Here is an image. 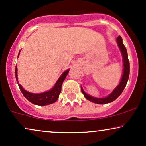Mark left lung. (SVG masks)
<instances>
[{
    "label": "left lung",
    "instance_id": "left-lung-1",
    "mask_svg": "<svg viewBox=\"0 0 146 146\" xmlns=\"http://www.w3.org/2000/svg\"><path fill=\"white\" fill-rule=\"evenodd\" d=\"M117 43L123 57V71L121 81L119 83L118 86L113 90V92L110 94L107 97L103 98H99L91 96L87 94L84 91L82 88H81L82 92L86 98L88 100L94 103L98 104H108L114 101L121 94L123 90H124L125 86H126V84L127 82V80H128L129 76V62L128 60V56H127V52L125 46L123 45L122 38H121L120 36H119L117 37Z\"/></svg>",
    "mask_w": 146,
    "mask_h": 146
}]
</instances>
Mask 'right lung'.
<instances>
[{"label": "right lung", "mask_w": 146, "mask_h": 146, "mask_svg": "<svg viewBox=\"0 0 146 146\" xmlns=\"http://www.w3.org/2000/svg\"><path fill=\"white\" fill-rule=\"evenodd\" d=\"M21 52V51H20ZM20 52L18 55L19 57ZM70 70H67L65 72H64L60 76L58 80L54 86V87L52 88L50 90L46 92L40 93V94H34L29 92L26 91L25 89L22 87L21 84H19L18 82V76H17V67L16 66L15 68V76H16V80L19 84V88L21 90V92L23 93L26 98L28 100L31 102V103L34 104L38 105V106H46L50 104L54 103L57 100L59 97V94L61 92V88H62V84L64 80L66 77L69 72Z\"/></svg>", "instance_id": "obj_1"}]
</instances>
